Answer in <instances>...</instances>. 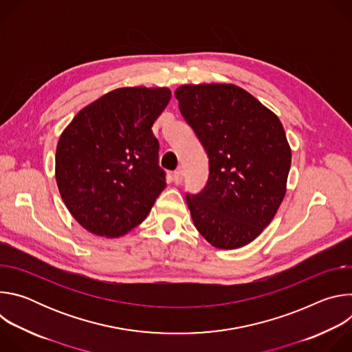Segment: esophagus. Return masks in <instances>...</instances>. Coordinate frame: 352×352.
Masks as SVG:
<instances>
[{"mask_svg": "<svg viewBox=\"0 0 352 352\" xmlns=\"http://www.w3.org/2000/svg\"><path fill=\"white\" fill-rule=\"evenodd\" d=\"M173 177H174L175 184H181V182H182V179H184V171H182L181 168H178V170H175V171H174Z\"/></svg>", "mask_w": 352, "mask_h": 352, "instance_id": "34e87169", "label": "esophagus"}]
</instances>
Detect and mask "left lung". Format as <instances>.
Segmentation results:
<instances>
[{"label": "left lung", "mask_w": 352, "mask_h": 352, "mask_svg": "<svg viewBox=\"0 0 352 352\" xmlns=\"http://www.w3.org/2000/svg\"><path fill=\"white\" fill-rule=\"evenodd\" d=\"M178 106L209 156V181L186 204L196 230L219 249L252 242L287 192L291 147L278 117L231 83L182 85Z\"/></svg>", "instance_id": "left-lung-1"}]
</instances>
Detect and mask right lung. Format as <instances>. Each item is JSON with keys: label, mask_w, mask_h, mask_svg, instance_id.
Instances as JSON below:
<instances>
[{"label": "right lung", "mask_w": 352, "mask_h": 352, "mask_svg": "<svg viewBox=\"0 0 352 352\" xmlns=\"http://www.w3.org/2000/svg\"><path fill=\"white\" fill-rule=\"evenodd\" d=\"M170 98L168 87H120L83 107L63 131L56 179L86 231L117 238L152 210L167 185L152 126Z\"/></svg>", "instance_id": "right-lung-1"}]
</instances>
